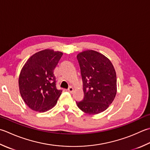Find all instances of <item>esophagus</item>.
Returning a JSON list of instances; mask_svg holds the SVG:
<instances>
[{
	"mask_svg": "<svg viewBox=\"0 0 150 150\" xmlns=\"http://www.w3.org/2000/svg\"><path fill=\"white\" fill-rule=\"evenodd\" d=\"M67 92H69L70 93H73V91H74V88H73L72 86H69V88L67 89Z\"/></svg>",
	"mask_w": 150,
	"mask_h": 150,
	"instance_id": "34e87169",
	"label": "esophagus"
}]
</instances>
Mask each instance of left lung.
<instances>
[{
  "mask_svg": "<svg viewBox=\"0 0 150 150\" xmlns=\"http://www.w3.org/2000/svg\"><path fill=\"white\" fill-rule=\"evenodd\" d=\"M83 79L84 98L76 102L78 107L88 114L103 112L115 98L116 73L112 62L105 55L86 50L77 56Z\"/></svg>",
  "mask_w": 150,
  "mask_h": 150,
  "instance_id": "1",
  "label": "left lung"
}]
</instances>
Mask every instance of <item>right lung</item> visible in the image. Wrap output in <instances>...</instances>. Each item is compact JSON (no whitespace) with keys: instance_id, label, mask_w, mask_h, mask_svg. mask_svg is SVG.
<instances>
[{"instance_id":"1","label":"right lung","mask_w":150,"mask_h":150,"mask_svg":"<svg viewBox=\"0 0 150 150\" xmlns=\"http://www.w3.org/2000/svg\"><path fill=\"white\" fill-rule=\"evenodd\" d=\"M63 53L45 49L28 58L19 77V92L23 101L34 111L46 112L54 107L62 90L56 86L54 69Z\"/></svg>"}]
</instances>
